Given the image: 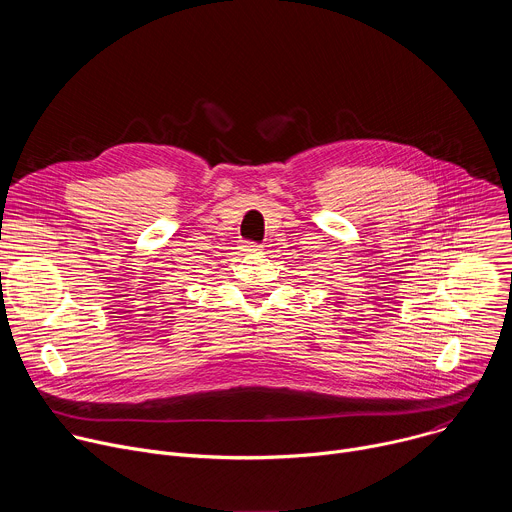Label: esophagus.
<instances>
[{"label":"esophagus","instance_id":"34e87169","mask_svg":"<svg viewBox=\"0 0 512 512\" xmlns=\"http://www.w3.org/2000/svg\"><path fill=\"white\" fill-rule=\"evenodd\" d=\"M239 249H241V255H259L261 253V245H257V243H243Z\"/></svg>","mask_w":512,"mask_h":512}]
</instances>
